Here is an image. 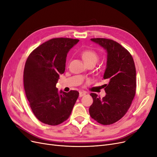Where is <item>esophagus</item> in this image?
Here are the masks:
<instances>
[{
  "label": "esophagus",
  "instance_id": "1",
  "mask_svg": "<svg viewBox=\"0 0 157 157\" xmlns=\"http://www.w3.org/2000/svg\"><path fill=\"white\" fill-rule=\"evenodd\" d=\"M85 94H86V92H84V91H80V92H79V96H80V97H82V96H83L84 95H85Z\"/></svg>",
  "mask_w": 157,
  "mask_h": 157
}]
</instances>
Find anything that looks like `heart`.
<instances>
[{"instance_id": "heart-1", "label": "heart", "mask_w": 157, "mask_h": 157, "mask_svg": "<svg viewBox=\"0 0 157 157\" xmlns=\"http://www.w3.org/2000/svg\"><path fill=\"white\" fill-rule=\"evenodd\" d=\"M81 55L83 60L86 64L90 63H96L99 59V55L93 50H85L82 52Z\"/></svg>"}]
</instances>
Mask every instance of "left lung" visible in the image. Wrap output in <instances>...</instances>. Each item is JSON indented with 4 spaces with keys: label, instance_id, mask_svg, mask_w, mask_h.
Instances as JSON below:
<instances>
[{
    "label": "left lung",
    "instance_id": "left-lung-1",
    "mask_svg": "<svg viewBox=\"0 0 157 157\" xmlns=\"http://www.w3.org/2000/svg\"><path fill=\"white\" fill-rule=\"evenodd\" d=\"M107 52V67L103 79L106 96L101 99L95 93L90 95L93 103L90 107L91 117L99 124L109 125L119 121L129 109L136 91V71L130 53L113 40L94 38Z\"/></svg>",
    "mask_w": 157,
    "mask_h": 157
}]
</instances>
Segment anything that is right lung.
Returning a JSON list of instances; mask_svg holds the SVG:
<instances>
[{
    "mask_svg": "<svg viewBox=\"0 0 157 157\" xmlns=\"http://www.w3.org/2000/svg\"><path fill=\"white\" fill-rule=\"evenodd\" d=\"M79 41L55 38L44 42L29 54L23 71L26 97L38 120L56 126L69 117L78 97L77 90L60 91L56 85L65 69L69 50Z\"/></svg>",
    "mask_w": 157,
    "mask_h": 157,
    "instance_id": "1",
    "label": "right lung"
}]
</instances>
